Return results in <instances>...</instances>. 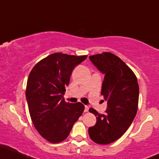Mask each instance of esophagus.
<instances>
[{
    "label": "esophagus",
    "mask_w": 159,
    "mask_h": 159,
    "mask_svg": "<svg viewBox=\"0 0 159 159\" xmlns=\"http://www.w3.org/2000/svg\"><path fill=\"white\" fill-rule=\"evenodd\" d=\"M88 110H89V107L88 106H84V111H85V112L88 111Z\"/></svg>",
    "instance_id": "obj_1"
}]
</instances>
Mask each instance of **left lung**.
Masks as SVG:
<instances>
[{
	"instance_id": "8db88e82",
	"label": "left lung",
	"mask_w": 159,
	"mask_h": 159,
	"mask_svg": "<svg viewBox=\"0 0 159 159\" xmlns=\"http://www.w3.org/2000/svg\"><path fill=\"white\" fill-rule=\"evenodd\" d=\"M105 75L101 94L107 101L105 114L93 108L89 111L97 117V123L88 129L90 139L106 145L119 139L135 118L138 108L139 84L134 71L115 54L105 52L89 57Z\"/></svg>"
}]
</instances>
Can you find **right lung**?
Segmentation results:
<instances>
[{
    "mask_svg": "<svg viewBox=\"0 0 159 159\" xmlns=\"http://www.w3.org/2000/svg\"><path fill=\"white\" fill-rule=\"evenodd\" d=\"M88 56L50 54L31 69L26 85V99L34 128L52 143L65 140L81 116L84 106L62 98L73 69Z\"/></svg>",
    "mask_w": 159,
    "mask_h": 159,
    "instance_id": "1",
    "label": "right lung"
}]
</instances>
